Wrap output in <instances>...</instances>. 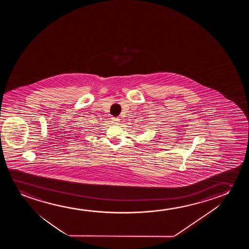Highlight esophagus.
Instances as JSON below:
<instances>
[{
    "label": "esophagus",
    "mask_w": 249,
    "mask_h": 249,
    "mask_svg": "<svg viewBox=\"0 0 249 249\" xmlns=\"http://www.w3.org/2000/svg\"><path fill=\"white\" fill-rule=\"evenodd\" d=\"M113 122H114V123H119L120 119L119 118H116V117H114V118H112Z\"/></svg>",
    "instance_id": "34e87169"
}]
</instances>
